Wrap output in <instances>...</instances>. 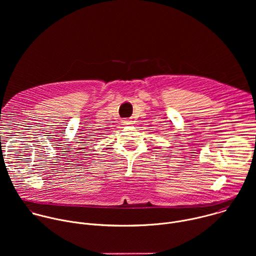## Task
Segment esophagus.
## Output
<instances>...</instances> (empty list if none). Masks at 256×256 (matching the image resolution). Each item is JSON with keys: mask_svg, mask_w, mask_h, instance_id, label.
<instances>
[{"mask_svg": "<svg viewBox=\"0 0 256 256\" xmlns=\"http://www.w3.org/2000/svg\"><path fill=\"white\" fill-rule=\"evenodd\" d=\"M122 122H124V124H126V126H130V124H132V122L130 120H122Z\"/></svg>", "mask_w": 256, "mask_h": 256, "instance_id": "34e87169", "label": "esophagus"}]
</instances>
